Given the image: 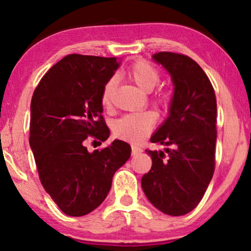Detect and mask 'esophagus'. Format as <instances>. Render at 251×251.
<instances>
[{"label": "esophagus", "mask_w": 251, "mask_h": 251, "mask_svg": "<svg viewBox=\"0 0 251 251\" xmlns=\"http://www.w3.org/2000/svg\"><path fill=\"white\" fill-rule=\"evenodd\" d=\"M142 152H143V149L138 148V146L132 145V155H137V154L142 153Z\"/></svg>", "instance_id": "34e87169"}]
</instances>
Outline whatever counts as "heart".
Masks as SVG:
<instances>
[{
	"label": "heart",
	"instance_id": "obj_1",
	"mask_svg": "<svg viewBox=\"0 0 251 251\" xmlns=\"http://www.w3.org/2000/svg\"><path fill=\"white\" fill-rule=\"evenodd\" d=\"M126 74L128 79L144 92L153 91L160 81L159 71L151 62L145 61V60H138L132 63L126 71ZM114 88H116L114 79H109L103 85L100 101L105 108L111 107ZM152 101L159 107H168L171 102V97L165 92H159L154 94ZM155 122H157V117L153 112H135V113L125 114L116 120L112 126V131H113L114 137L118 139L126 140L129 143H140L151 133Z\"/></svg>",
	"mask_w": 251,
	"mask_h": 251
}]
</instances>
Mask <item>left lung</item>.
<instances>
[{"mask_svg": "<svg viewBox=\"0 0 251 251\" xmlns=\"http://www.w3.org/2000/svg\"><path fill=\"white\" fill-rule=\"evenodd\" d=\"M153 59L171 74L175 93L170 116L151 142L170 148L146 150L152 168L142 188L158 210L181 216L200 204L214 175L217 102L208 75L191 57L159 51Z\"/></svg>", "mask_w": 251, "mask_h": 251, "instance_id": "obj_1", "label": "left lung"}]
</instances>
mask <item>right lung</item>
<instances>
[{
  "instance_id": "obj_1",
  "label": "right lung",
  "mask_w": 251,
  "mask_h": 251,
  "mask_svg": "<svg viewBox=\"0 0 251 251\" xmlns=\"http://www.w3.org/2000/svg\"><path fill=\"white\" fill-rule=\"evenodd\" d=\"M117 57L70 54L43 75L30 105L29 144L42 186L62 212L80 217L107 196L116 171L128 160L131 146L123 140L91 153L88 137L106 142L100 101Z\"/></svg>"
}]
</instances>
